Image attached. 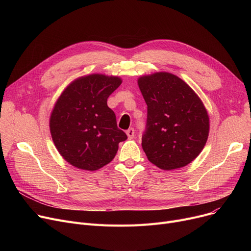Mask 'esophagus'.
<instances>
[{"label":"esophagus","mask_w":251,"mask_h":251,"mask_svg":"<svg viewBox=\"0 0 251 251\" xmlns=\"http://www.w3.org/2000/svg\"><path fill=\"white\" fill-rule=\"evenodd\" d=\"M126 134L128 136V138H133L134 137V129L133 128H129L127 131H126Z\"/></svg>","instance_id":"34e87169"}]
</instances>
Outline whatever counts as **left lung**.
<instances>
[{
	"label": "left lung",
	"instance_id": "obj_1",
	"mask_svg": "<svg viewBox=\"0 0 251 251\" xmlns=\"http://www.w3.org/2000/svg\"><path fill=\"white\" fill-rule=\"evenodd\" d=\"M148 104L142 149L151 163L170 171L185 167L203 150L209 131L206 109L178 76L156 72L138 78Z\"/></svg>",
	"mask_w": 251,
	"mask_h": 251
}]
</instances>
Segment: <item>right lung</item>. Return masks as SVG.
<instances>
[{"instance_id": "add662e5", "label": "right lung", "mask_w": 251, "mask_h": 251, "mask_svg": "<svg viewBox=\"0 0 251 251\" xmlns=\"http://www.w3.org/2000/svg\"><path fill=\"white\" fill-rule=\"evenodd\" d=\"M122 83L118 76L90 74L75 79L59 97L50 118L52 141L70 165L96 171L109 164L127 139L107 100Z\"/></svg>"}]
</instances>
